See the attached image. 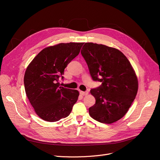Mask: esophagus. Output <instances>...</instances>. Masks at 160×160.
<instances>
[{"label": "esophagus", "instance_id": "obj_1", "mask_svg": "<svg viewBox=\"0 0 160 160\" xmlns=\"http://www.w3.org/2000/svg\"><path fill=\"white\" fill-rule=\"evenodd\" d=\"M80 94L82 95H87L88 94V91H80Z\"/></svg>", "mask_w": 160, "mask_h": 160}]
</instances>
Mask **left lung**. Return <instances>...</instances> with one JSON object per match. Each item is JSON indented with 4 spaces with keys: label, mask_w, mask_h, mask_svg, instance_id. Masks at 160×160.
I'll use <instances>...</instances> for the list:
<instances>
[{
    "label": "left lung",
    "mask_w": 160,
    "mask_h": 160,
    "mask_svg": "<svg viewBox=\"0 0 160 160\" xmlns=\"http://www.w3.org/2000/svg\"><path fill=\"white\" fill-rule=\"evenodd\" d=\"M82 49L92 79L101 83L91 89L95 103L89 109V115L101 123L117 122L128 112L138 93V81L132 65L115 48L86 42Z\"/></svg>",
    "instance_id": "1"
}]
</instances>
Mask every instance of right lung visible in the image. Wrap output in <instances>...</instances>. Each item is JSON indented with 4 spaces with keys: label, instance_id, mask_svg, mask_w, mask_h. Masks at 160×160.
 I'll return each mask as SVG.
<instances>
[{
    "label": "right lung",
    "instance_id": "obj_1",
    "mask_svg": "<svg viewBox=\"0 0 160 160\" xmlns=\"http://www.w3.org/2000/svg\"><path fill=\"white\" fill-rule=\"evenodd\" d=\"M83 42L60 43L42 49L28 66L24 77L27 98L36 113L55 122L69 116L79 91L59 83L67 65L79 55Z\"/></svg>",
    "mask_w": 160,
    "mask_h": 160
}]
</instances>
